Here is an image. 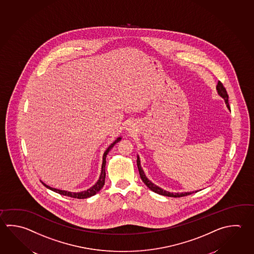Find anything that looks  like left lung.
<instances>
[{"instance_id": "left-lung-1", "label": "left lung", "mask_w": 254, "mask_h": 254, "mask_svg": "<svg viewBox=\"0 0 254 254\" xmlns=\"http://www.w3.org/2000/svg\"><path fill=\"white\" fill-rule=\"evenodd\" d=\"M216 91L218 92V94L225 100V104L226 107L228 108V110H230L229 102H228V94H227V91L225 90V87L223 85V83L221 81H218L217 85H216ZM136 163H137V168H138L139 174H140V177L142 179V181L144 182V184L147 186V187L152 190V191L155 192L157 194L160 195H163V196H172V197H181V196H188V195H190L194 192H197L198 190L196 191H190V192H182V193H173V192L166 191L163 189L156 186L155 184H153V182L151 181H149L148 179L145 176L143 169L141 167V164H140V159L139 156L137 155V160H136Z\"/></svg>"}]
</instances>
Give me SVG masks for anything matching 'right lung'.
Wrapping results in <instances>:
<instances>
[{
    "mask_svg": "<svg viewBox=\"0 0 254 254\" xmlns=\"http://www.w3.org/2000/svg\"><path fill=\"white\" fill-rule=\"evenodd\" d=\"M120 140H121V137H119V138L116 139L115 141L112 143V144H110V146L107 148V150L105 151V153L103 154V159H102V165H101V175H100V178H99V180H98V182H96L95 184L92 186V187L90 188L89 190H84V191L81 192H70L66 191V190H58V189H55V188L49 187L48 185L47 184H45L44 182H42V184H43L44 186L46 188H48L49 190H53V191L57 192L58 194H60V195H64V196H70V197H73V198H79V199H82V198H87V197H90V196H93V195H95L96 193H98V192L101 190L102 187H103V185H104V183H105V177H106V173H105V166H106V157H107V154L109 153V152L110 151V149L112 148L114 145H115L118 142H120Z\"/></svg>",
    "mask_w": 254,
    "mask_h": 254,
    "instance_id": "right-lung-1",
    "label": "right lung"
}]
</instances>
